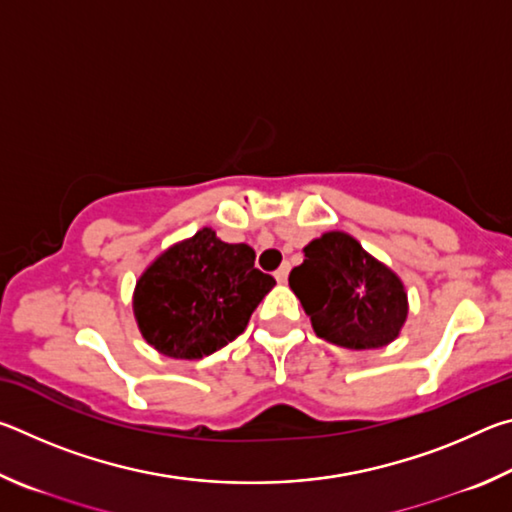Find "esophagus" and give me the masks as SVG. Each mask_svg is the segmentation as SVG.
Masks as SVG:
<instances>
[{
  "mask_svg": "<svg viewBox=\"0 0 512 512\" xmlns=\"http://www.w3.org/2000/svg\"><path fill=\"white\" fill-rule=\"evenodd\" d=\"M287 277H289V264H284V266L277 268V271H275V280L277 282L284 284V282H287Z\"/></svg>",
  "mask_w": 512,
  "mask_h": 512,
  "instance_id": "34e87169",
  "label": "esophagus"
}]
</instances>
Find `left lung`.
Returning a JSON list of instances; mask_svg holds the SVG:
<instances>
[{"mask_svg":"<svg viewBox=\"0 0 512 512\" xmlns=\"http://www.w3.org/2000/svg\"><path fill=\"white\" fill-rule=\"evenodd\" d=\"M302 253L289 287L316 336L348 350H377L400 336L409 316L404 282L357 239L332 230Z\"/></svg>","mask_w":512,"mask_h":512,"instance_id":"left-lung-1","label":"left lung"}]
</instances>
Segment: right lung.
<instances>
[{
    "label": "right lung",
    "instance_id": "obj_1",
    "mask_svg": "<svg viewBox=\"0 0 512 512\" xmlns=\"http://www.w3.org/2000/svg\"><path fill=\"white\" fill-rule=\"evenodd\" d=\"M273 287V277L255 268L253 248L225 244L212 228H201L144 268L133 314L151 348L196 361L235 341Z\"/></svg>",
    "mask_w": 512,
    "mask_h": 512
}]
</instances>
